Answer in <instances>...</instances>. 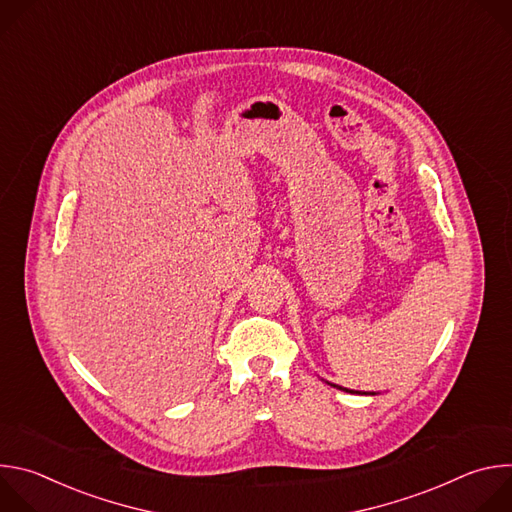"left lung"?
Wrapping results in <instances>:
<instances>
[{"label":"left lung","mask_w":512,"mask_h":512,"mask_svg":"<svg viewBox=\"0 0 512 512\" xmlns=\"http://www.w3.org/2000/svg\"><path fill=\"white\" fill-rule=\"evenodd\" d=\"M332 385V383H330ZM332 387H336V389H340V391H346V393H358V391H350V389H344V387H338V385H332Z\"/></svg>","instance_id":"8db88e82"}]
</instances>
